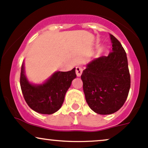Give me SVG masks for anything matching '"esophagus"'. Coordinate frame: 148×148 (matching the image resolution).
<instances>
[{
  "mask_svg": "<svg viewBox=\"0 0 148 148\" xmlns=\"http://www.w3.org/2000/svg\"><path fill=\"white\" fill-rule=\"evenodd\" d=\"M83 69H82L81 67L77 66L75 69V72H76V75H77V77H80L82 73Z\"/></svg>",
  "mask_w": 148,
  "mask_h": 148,
  "instance_id": "esophagus-1",
  "label": "esophagus"
}]
</instances>
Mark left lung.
<instances>
[{
	"label": "left lung",
	"instance_id": "left-lung-1",
	"mask_svg": "<svg viewBox=\"0 0 148 148\" xmlns=\"http://www.w3.org/2000/svg\"><path fill=\"white\" fill-rule=\"evenodd\" d=\"M112 52L86 64L81 79L86 101L93 112L108 115L119 111L127 98L130 75L124 48L110 34Z\"/></svg>",
	"mask_w": 148,
	"mask_h": 148
}]
</instances>
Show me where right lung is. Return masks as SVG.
Returning <instances> with one entry per match:
<instances>
[{"mask_svg":"<svg viewBox=\"0 0 148 148\" xmlns=\"http://www.w3.org/2000/svg\"><path fill=\"white\" fill-rule=\"evenodd\" d=\"M76 77L74 68L67 72L56 71L42 84H32L26 77L23 62L20 84L24 99L32 110L39 114H53L61 108L66 91Z\"/></svg>","mask_w":148,"mask_h":148,"instance_id":"obj_1","label":"right lung"}]
</instances>
